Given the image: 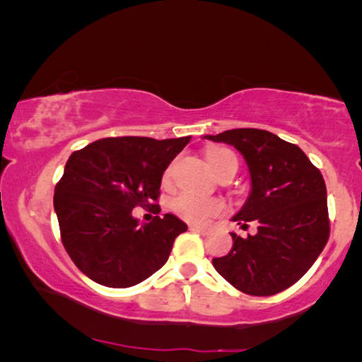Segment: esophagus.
Instances as JSON below:
<instances>
[{
	"label": "esophagus",
	"mask_w": 362,
	"mask_h": 362,
	"mask_svg": "<svg viewBox=\"0 0 362 362\" xmlns=\"http://www.w3.org/2000/svg\"><path fill=\"white\" fill-rule=\"evenodd\" d=\"M189 230H192V232H199V234H202V235H206L207 232H209V230L206 229V227H199V226H194V224L189 226Z\"/></svg>",
	"instance_id": "esophagus-1"
}]
</instances>
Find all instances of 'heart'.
<instances>
[{
	"label": "heart",
	"instance_id": "1",
	"mask_svg": "<svg viewBox=\"0 0 362 362\" xmlns=\"http://www.w3.org/2000/svg\"><path fill=\"white\" fill-rule=\"evenodd\" d=\"M230 151L222 150V148H212V150L207 151V161L212 170L219 163L222 158L229 155ZM171 177V170L165 173V182L170 181ZM171 209L175 211L181 219L187 222H192V224H204L217 214H221L224 211V202L219 199H211V197H202L197 196L194 192H181L177 194L175 199L171 201Z\"/></svg>",
	"mask_w": 362,
	"mask_h": 362
}]
</instances>
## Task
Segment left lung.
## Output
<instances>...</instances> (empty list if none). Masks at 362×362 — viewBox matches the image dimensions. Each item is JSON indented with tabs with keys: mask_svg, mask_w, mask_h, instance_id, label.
<instances>
[{
	"mask_svg": "<svg viewBox=\"0 0 362 362\" xmlns=\"http://www.w3.org/2000/svg\"><path fill=\"white\" fill-rule=\"evenodd\" d=\"M206 140L234 146L250 173V194L232 221L257 234L230 232V252L212 265L247 295L280 293L298 281L329 237L326 185L320 170L293 143L257 128H235Z\"/></svg>",
	"mask_w": 362,
	"mask_h": 362,
	"instance_id": "8db88e82",
	"label": "left lung"
}]
</instances>
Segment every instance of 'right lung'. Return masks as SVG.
Masks as SVG:
<instances>
[{
	"label": "right lung",
	"mask_w": 362,
	"mask_h": 362,
	"mask_svg": "<svg viewBox=\"0 0 362 362\" xmlns=\"http://www.w3.org/2000/svg\"><path fill=\"white\" fill-rule=\"evenodd\" d=\"M189 140L103 138L69 156L54 211L69 257L88 279L128 288L166 264L187 226L173 214L140 224L132 211L155 206L163 173Z\"/></svg>",
	"instance_id": "right-lung-1"
}]
</instances>
